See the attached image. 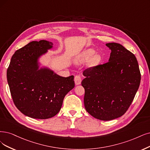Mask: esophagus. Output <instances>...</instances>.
Returning a JSON list of instances; mask_svg holds the SVG:
<instances>
[{"label":"esophagus","instance_id":"1","mask_svg":"<svg viewBox=\"0 0 150 150\" xmlns=\"http://www.w3.org/2000/svg\"><path fill=\"white\" fill-rule=\"evenodd\" d=\"M74 81H75V83L76 85H80L81 82V78L80 75H76L75 76L74 78Z\"/></svg>","mask_w":150,"mask_h":150}]
</instances>
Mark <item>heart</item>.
<instances>
[{
  "instance_id": "obj_1",
  "label": "heart",
  "mask_w": 150,
  "mask_h": 150,
  "mask_svg": "<svg viewBox=\"0 0 150 150\" xmlns=\"http://www.w3.org/2000/svg\"><path fill=\"white\" fill-rule=\"evenodd\" d=\"M96 52L95 50L90 49H88L86 51H85L82 54V55H81V60H86L88 59H89L90 58H91L95 54ZM100 60H101V57L99 56V55H95L93 57V59L91 60V65H96L97 64H98L99 62H100Z\"/></svg>"
}]
</instances>
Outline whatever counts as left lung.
Instances as JSON below:
<instances>
[{
    "label": "left lung",
    "instance_id": "obj_1",
    "mask_svg": "<svg viewBox=\"0 0 150 150\" xmlns=\"http://www.w3.org/2000/svg\"><path fill=\"white\" fill-rule=\"evenodd\" d=\"M106 45L111 50L108 62L85 69L81 81L86 111L101 120L118 118L126 112L141 80L135 55L120 44Z\"/></svg>",
    "mask_w": 150,
    "mask_h": 150
}]
</instances>
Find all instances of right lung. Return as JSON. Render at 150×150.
Returning a JSON list of instances; mask_svg holds the SVG:
<instances>
[{
	"label": "right lung",
	"mask_w": 150,
	"mask_h": 150,
	"mask_svg": "<svg viewBox=\"0 0 150 150\" xmlns=\"http://www.w3.org/2000/svg\"><path fill=\"white\" fill-rule=\"evenodd\" d=\"M52 43L32 41L12 55L7 78L13 101L20 111L34 119L56 115L65 96L75 86L74 76L62 77L47 69L38 70L36 60Z\"/></svg>",
	"instance_id": "add662e5"
}]
</instances>
